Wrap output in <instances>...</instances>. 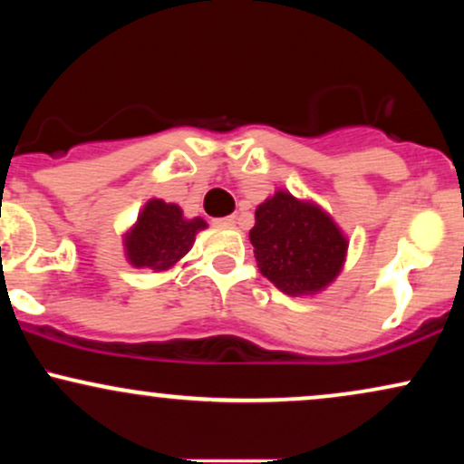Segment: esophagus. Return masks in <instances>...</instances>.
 I'll list each match as a JSON object with an SVG mask.
<instances>
[{"label":"esophagus","instance_id":"1","mask_svg":"<svg viewBox=\"0 0 464 464\" xmlns=\"http://www.w3.org/2000/svg\"><path fill=\"white\" fill-rule=\"evenodd\" d=\"M214 227H236V216H225V218H216Z\"/></svg>","mask_w":464,"mask_h":464}]
</instances>
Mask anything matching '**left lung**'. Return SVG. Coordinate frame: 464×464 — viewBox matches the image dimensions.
<instances>
[{"mask_svg":"<svg viewBox=\"0 0 464 464\" xmlns=\"http://www.w3.org/2000/svg\"><path fill=\"white\" fill-rule=\"evenodd\" d=\"M248 236L259 273L290 296L316 295L332 284L349 246L332 216L281 189L257 207Z\"/></svg>","mask_w":464,"mask_h":464,"instance_id":"left-lung-1","label":"left lung"}]
</instances>
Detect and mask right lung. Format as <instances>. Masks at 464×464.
Segmentation results:
<instances>
[{
    "label": "right lung",
    "mask_w": 464,
    "mask_h": 464,
    "mask_svg": "<svg viewBox=\"0 0 464 464\" xmlns=\"http://www.w3.org/2000/svg\"><path fill=\"white\" fill-rule=\"evenodd\" d=\"M205 227L207 222L202 218H183L179 205L159 198L148 200L137 218V225L124 237L126 259L135 268L163 273L189 253L196 233Z\"/></svg>",
    "instance_id": "add662e5"
}]
</instances>
